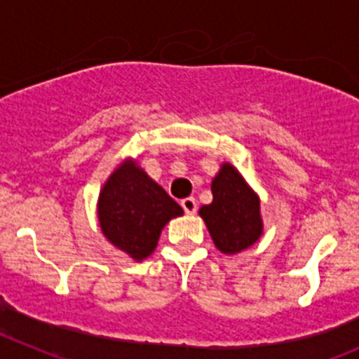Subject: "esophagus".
Listing matches in <instances>:
<instances>
[{"instance_id": "obj_1", "label": "esophagus", "mask_w": 359, "mask_h": 359, "mask_svg": "<svg viewBox=\"0 0 359 359\" xmlns=\"http://www.w3.org/2000/svg\"><path fill=\"white\" fill-rule=\"evenodd\" d=\"M180 205H182V208L186 214H194V212H196V207H198L194 198H186V200L180 201Z\"/></svg>"}]
</instances>
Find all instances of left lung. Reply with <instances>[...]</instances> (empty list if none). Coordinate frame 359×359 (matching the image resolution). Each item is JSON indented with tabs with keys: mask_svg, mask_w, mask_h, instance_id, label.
I'll use <instances>...</instances> for the list:
<instances>
[{
	"mask_svg": "<svg viewBox=\"0 0 359 359\" xmlns=\"http://www.w3.org/2000/svg\"><path fill=\"white\" fill-rule=\"evenodd\" d=\"M212 196L200 215L215 247L224 254H236L252 245L263 231L259 200L231 165H222L212 182Z\"/></svg>",
	"mask_w": 359,
	"mask_h": 359,
	"instance_id": "1",
	"label": "left lung"
}]
</instances>
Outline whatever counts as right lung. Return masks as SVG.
I'll return each mask as SVG.
<instances>
[{"label":"right lung","mask_w":359,"mask_h":359,"mask_svg":"<svg viewBox=\"0 0 359 359\" xmlns=\"http://www.w3.org/2000/svg\"><path fill=\"white\" fill-rule=\"evenodd\" d=\"M182 214L180 205L133 161L121 165L100 194L103 235L133 259L147 257L166 222Z\"/></svg>","instance_id":"1"}]
</instances>
